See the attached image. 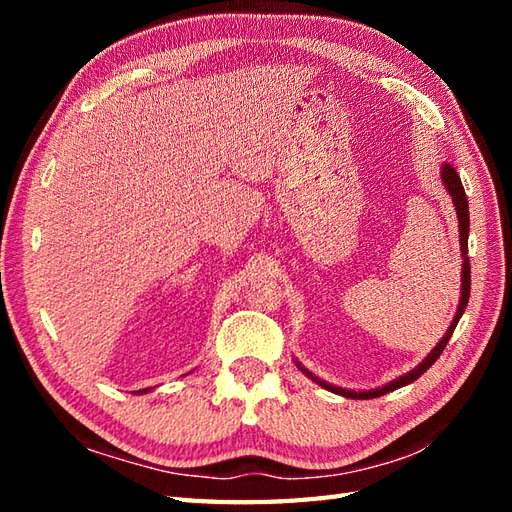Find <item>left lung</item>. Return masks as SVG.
Here are the masks:
<instances>
[{
	"mask_svg": "<svg viewBox=\"0 0 512 512\" xmlns=\"http://www.w3.org/2000/svg\"><path fill=\"white\" fill-rule=\"evenodd\" d=\"M440 178H442V184H444V189H447V193L451 195V200H453V206H455V215H458V231H460V250H462V286H460V303H458V310H455V317H453V321H451V325H449V330L444 332V336L442 339L438 341V345L433 347V350L422 358V361L411 369V372H407V374H402V376H398V378H394V380H389L387 385H383V387H376V389H363V391H354V389H343V387H336V385H332V383H325V380H321L317 374H312L308 367H303L297 358H295V365L301 369L303 374H306L312 383H317V385H321L323 389H328V391H332V394H339V396H345V398H352V400H369V398H378V396H383V394H389V391H394V389H400V387H405V385H409V383H413V380L416 378H420L424 372H427V369L438 361L440 358V354H442V350L444 347H447V343H449V339H451V334H453V330H455V325H458V321L462 319V314H464V310H466V303H469V295H471V264H469V200H466V193H464V187H462V180H460V176H458V171H455L451 165H447V162H444L442 165V169H440Z\"/></svg>",
	"mask_w": 512,
	"mask_h": 512,
	"instance_id": "left-lung-1",
	"label": "left lung"
}]
</instances>
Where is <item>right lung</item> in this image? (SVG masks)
I'll use <instances>...</instances> for the list:
<instances>
[{
    "label": "right lung",
    "instance_id": "obj_1",
    "mask_svg": "<svg viewBox=\"0 0 512 512\" xmlns=\"http://www.w3.org/2000/svg\"><path fill=\"white\" fill-rule=\"evenodd\" d=\"M147 391H151L149 387L147 389H138V391H134V394H147Z\"/></svg>",
    "mask_w": 512,
    "mask_h": 512
}]
</instances>
